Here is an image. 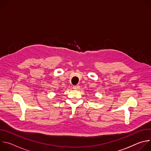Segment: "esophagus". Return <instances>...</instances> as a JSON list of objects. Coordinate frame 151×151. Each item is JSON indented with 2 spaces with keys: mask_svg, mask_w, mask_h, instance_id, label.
Masks as SVG:
<instances>
[{
  "mask_svg": "<svg viewBox=\"0 0 151 151\" xmlns=\"http://www.w3.org/2000/svg\"><path fill=\"white\" fill-rule=\"evenodd\" d=\"M79 85H75V86H73V89H76V90H78V89H79Z\"/></svg>",
  "mask_w": 151,
  "mask_h": 151,
  "instance_id": "1",
  "label": "esophagus"
}]
</instances>
